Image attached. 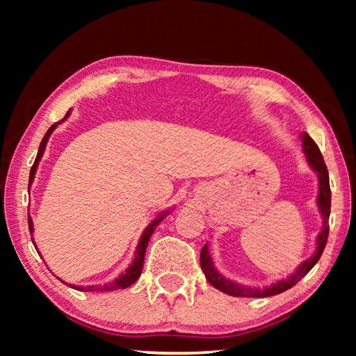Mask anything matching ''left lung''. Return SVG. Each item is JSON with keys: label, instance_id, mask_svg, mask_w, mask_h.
<instances>
[{"label": "left lung", "instance_id": "obj_1", "mask_svg": "<svg viewBox=\"0 0 356 356\" xmlns=\"http://www.w3.org/2000/svg\"><path fill=\"white\" fill-rule=\"evenodd\" d=\"M303 150H305L306 156H308V161L312 166V170L317 172L318 182H321V190H318L317 202H318V207H321V212H322L323 220H325L322 232L318 234L317 251L314 252V256L301 264L297 272H295L292 276H289L287 280L276 282V284H273L272 287L264 289V291H259V289H250V287L234 284L232 281H227L226 278H222V276L213 268V264H212V259H210L207 245H204L201 250V268H202L204 275H206L207 281L215 289H218V291L225 292L227 295H234V297H272V295L281 293V292L287 291V289L293 287L301 278H305V276L308 275L309 270L314 267L318 259H321L322 252L325 250V245H327L328 232H330V226L327 225V221L330 218V210H331L330 177H328L327 165H325L323 156L321 154V149H318V146L309 135L303 136Z\"/></svg>", "mask_w": 356, "mask_h": 356}]
</instances>
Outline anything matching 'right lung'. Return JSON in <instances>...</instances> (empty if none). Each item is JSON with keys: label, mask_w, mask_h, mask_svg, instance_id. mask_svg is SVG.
Wrapping results in <instances>:
<instances>
[{"label": "right lung", "mask_w": 356, "mask_h": 356, "mask_svg": "<svg viewBox=\"0 0 356 356\" xmlns=\"http://www.w3.org/2000/svg\"><path fill=\"white\" fill-rule=\"evenodd\" d=\"M67 116H69V113L65 114V118H67ZM65 118H64V119H65ZM55 127H56V124H53L51 127L47 130L45 136L42 138L38 156H35L34 165L31 166V172H29V185H31L33 179H34V172H35V168H38V165H39L40 156H42V154H44V149H45V146H47L48 136L51 135V131L55 130ZM28 188H29V186H28ZM163 218H165V213H161V215L159 216V218L154 220L146 229H144V232H143V236H141V240H140V243H138V248H136V252H135V261H134V264H131L130 267H129L127 270H125V273L120 275L118 280L108 282V284H104V286H86V287H84V286H72V284H70V287H74V289H76V291H81V292H108V291H118V289H125V287H129V286L134 284V282H135L138 278H140V275H141L143 264H144V254H146V248H147L149 238H150V236H152V234H154L156 225H159V222H160L161 220H163ZM28 226H29V232L33 234V221H31V216H29V213H28ZM31 240H33V238H31ZM33 243H34V242H33Z\"/></svg>", "instance_id": "1"}]
</instances>
